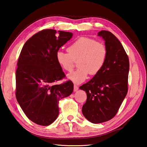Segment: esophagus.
I'll list each match as a JSON object with an SVG mask.
<instances>
[{"label": "esophagus", "mask_w": 147, "mask_h": 147, "mask_svg": "<svg viewBox=\"0 0 147 147\" xmlns=\"http://www.w3.org/2000/svg\"><path fill=\"white\" fill-rule=\"evenodd\" d=\"M78 86L77 85H76V84H74V91H77L78 90Z\"/></svg>", "instance_id": "esophagus-1"}]
</instances>
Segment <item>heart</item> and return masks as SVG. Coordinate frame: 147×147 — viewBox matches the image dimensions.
I'll return each instance as SVG.
<instances>
[{"mask_svg":"<svg viewBox=\"0 0 147 147\" xmlns=\"http://www.w3.org/2000/svg\"><path fill=\"white\" fill-rule=\"evenodd\" d=\"M68 53L59 51L56 57L57 63L64 70L72 72L75 62L78 69L68 75L75 83H80L88 78V74L95 75L104 67L107 57V49L104 44L94 39L80 37L67 49Z\"/></svg>","mask_w":147,"mask_h":147,"instance_id":"obj_1","label":"heart"}]
</instances>
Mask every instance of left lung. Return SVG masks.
<instances>
[{"mask_svg": "<svg viewBox=\"0 0 147 147\" xmlns=\"http://www.w3.org/2000/svg\"><path fill=\"white\" fill-rule=\"evenodd\" d=\"M99 36L104 39L107 57L104 67L90 81L80 87L87 99L82 113L88 121L101 123L112 119L125 98L128 90L129 61L118 38L107 30Z\"/></svg>", "mask_w": 147, "mask_h": 147, "instance_id": "obj_1", "label": "left lung"}]
</instances>
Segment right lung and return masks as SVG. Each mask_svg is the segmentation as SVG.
Wrapping results in <instances>:
<instances>
[{
	"mask_svg": "<svg viewBox=\"0 0 147 147\" xmlns=\"http://www.w3.org/2000/svg\"><path fill=\"white\" fill-rule=\"evenodd\" d=\"M72 33L44 29L25 43L18 61L16 97L25 115L32 122L48 126L59 115V101L72 94L74 84L65 78L56 55L72 37Z\"/></svg>",
	"mask_w": 147,
	"mask_h": 147,
	"instance_id": "add662e5",
	"label": "right lung"
}]
</instances>
